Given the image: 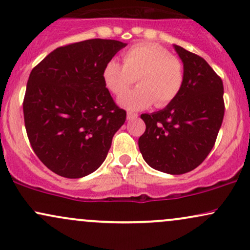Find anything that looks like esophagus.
I'll use <instances>...</instances> for the list:
<instances>
[{
  "mask_svg": "<svg viewBox=\"0 0 250 250\" xmlns=\"http://www.w3.org/2000/svg\"><path fill=\"white\" fill-rule=\"evenodd\" d=\"M137 114L136 113H131V111H128V114H127V120H129V121H130V120H135V119H137Z\"/></svg>",
  "mask_w": 250,
  "mask_h": 250,
  "instance_id": "1",
  "label": "esophagus"
}]
</instances>
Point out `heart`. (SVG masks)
Returning <instances> with one entry per match:
<instances>
[{
	"mask_svg": "<svg viewBox=\"0 0 250 250\" xmlns=\"http://www.w3.org/2000/svg\"><path fill=\"white\" fill-rule=\"evenodd\" d=\"M105 87L120 96L133 84L139 87L122 96L119 103L130 110L150 107L155 102L166 107L180 95L186 80L185 65L179 57L159 44L137 43L123 53V64L115 59L105 62L102 70Z\"/></svg>",
	"mask_w": 250,
	"mask_h": 250,
	"instance_id": "heart-1",
	"label": "heart"
}]
</instances>
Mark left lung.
<instances>
[{
	"label": "left lung",
	"instance_id": "8db88e82",
	"mask_svg": "<svg viewBox=\"0 0 250 250\" xmlns=\"http://www.w3.org/2000/svg\"><path fill=\"white\" fill-rule=\"evenodd\" d=\"M185 65L180 95L165 109L142 114L146 131L139 139L145 161L156 170L180 175L205 161L225 115L223 83L205 59L175 45Z\"/></svg>",
	"mask_w": 250,
	"mask_h": 250
}]
</instances>
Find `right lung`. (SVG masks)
Segmentation results:
<instances>
[{"mask_svg":"<svg viewBox=\"0 0 250 250\" xmlns=\"http://www.w3.org/2000/svg\"><path fill=\"white\" fill-rule=\"evenodd\" d=\"M125 47L91 39L51 51L31 70L23 100L31 148L51 171L80 179L107 157L114 134L127 113L105 88V62Z\"/></svg>","mask_w":250,"mask_h":250,"instance_id":"obj_1","label":"right lung"}]
</instances>
